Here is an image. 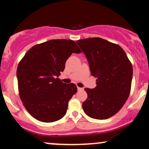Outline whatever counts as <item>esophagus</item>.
Wrapping results in <instances>:
<instances>
[{
  "label": "esophagus",
  "mask_w": 149,
  "mask_h": 149,
  "mask_svg": "<svg viewBox=\"0 0 149 149\" xmlns=\"http://www.w3.org/2000/svg\"><path fill=\"white\" fill-rule=\"evenodd\" d=\"M84 89L82 88H79V87H78V90H83Z\"/></svg>",
  "instance_id": "1"
}]
</instances>
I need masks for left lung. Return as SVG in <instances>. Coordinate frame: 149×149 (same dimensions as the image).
I'll list each match as a JSON object with an SVG mask.
<instances>
[{"label":"left lung","mask_w":149,"mask_h":149,"mask_svg":"<svg viewBox=\"0 0 149 149\" xmlns=\"http://www.w3.org/2000/svg\"><path fill=\"white\" fill-rule=\"evenodd\" d=\"M76 42L88 59L92 76L97 78L96 88H85L84 112L92 118H109L120 110L130 93L132 63L120 46L101 38Z\"/></svg>","instance_id":"obj_1"}]
</instances>
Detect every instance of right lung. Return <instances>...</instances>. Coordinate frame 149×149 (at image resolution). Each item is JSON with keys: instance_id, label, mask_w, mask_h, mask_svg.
I'll return each mask as SVG.
<instances>
[{"instance_id": "add662e5", "label": "right lung", "mask_w": 149, "mask_h": 149, "mask_svg": "<svg viewBox=\"0 0 149 149\" xmlns=\"http://www.w3.org/2000/svg\"><path fill=\"white\" fill-rule=\"evenodd\" d=\"M73 40L53 39L33 46L19 63L18 91L24 107L34 118L52 123L65 116L76 85L58 77L72 53H80Z\"/></svg>"}]
</instances>
